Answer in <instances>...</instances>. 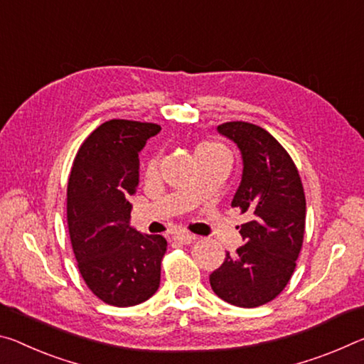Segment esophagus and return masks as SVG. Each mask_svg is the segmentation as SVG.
Segmentation results:
<instances>
[{
	"mask_svg": "<svg viewBox=\"0 0 364 364\" xmlns=\"http://www.w3.org/2000/svg\"><path fill=\"white\" fill-rule=\"evenodd\" d=\"M174 240H177L178 243H183V245H190V243L195 242V237L186 234V232H178V234L174 235Z\"/></svg>",
	"mask_w": 364,
	"mask_h": 364,
	"instance_id": "34e87169",
	"label": "esophagus"
}]
</instances>
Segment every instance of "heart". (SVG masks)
I'll list each match as a JSON object with an SVG mask.
<instances>
[{
  "instance_id": "1",
  "label": "heart",
  "mask_w": 364,
  "mask_h": 364,
  "mask_svg": "<svg viewBox=\"0 0 364 364\" xmlns=\"http://www.w3.org/2000/svg\"><path fill=\"white\" fill-rule=\"evenodd\" d=\"M196 151H221V153H225L224 148H221L219 145H214V143H205V145H200L198 150H196ZM153 168H154V163L151 164L150 169H153Z\"/></svg>"
}]
</instances>
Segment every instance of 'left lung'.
Instances as JSON below:
<instances>
[{"label":"left lung","instance_id":"left-lung-1","mask_svg":"<svg viewBox=\"0 0 364 364\" xmlns=\"http://www.w3.org/2000/svg\"><path fill=\"white\" fill-rule=\"evenodd\" d=\"M218 132L242 154V181L232 208L247 214L240 225L245 245L211 272L214 294L230 305L256 308L281 294L295 271L303 234L306 200L294 161L274 136L255 124L225 122Z\"/></svg>","mask_w":364,"mask_h":364}]
</instances>
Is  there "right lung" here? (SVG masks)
<instances>
[{
  "instance_id": "obj_1",
  "label": "right lung",
  "mask_w": 364,
  "mask_h": 364,
  "mask_svg": "<svg viewBox=\"0 0 364 364\" xmlns=\"http://www.w3.org/2000/svg\"><path fill=\"white\" fill-rule=\"evenodd\" d=\"M158 124L112 119L77 151L68 186V225L83 281L100 300L134 306L156 294L168 242L130 225L139 153Z\"/></svg>"
}]
</instances>
